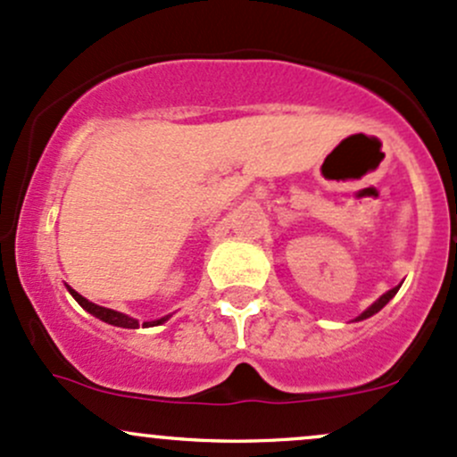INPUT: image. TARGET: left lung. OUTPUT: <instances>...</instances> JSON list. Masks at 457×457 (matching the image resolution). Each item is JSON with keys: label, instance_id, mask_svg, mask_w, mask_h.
I'll return each instance as SVG.
<instances>
[{"label": "left lung", "instance_id": "obj_1", "mask_svg": "<svg viewBox=\"0 0 457 457\" xmlns=\"http://www.w3.org/2000/svg\"><path fill=\"white\" fill-rule=\"evenodd\" d=\"M397 290H399V286H397V288L388 290V293H384V295H382V297H379V299H378V302H375L373 305H369V308H367V310H364V312H362V314H360V317H358V319H355V320H364V319L373 317V314H378V312H379V310H382V308H384V305H386V303H388V302H390V299H393V297H395V295H397Z\"/></svg>", "mask_w": 457, "mask_h": 457}]
</instances>
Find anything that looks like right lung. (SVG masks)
Listing matches in <instances>:
<instances>
[{
	"instance_id": "add662e5",
	"label": "right lung",
	"mask_w": 457,
	"mask_h": 457,
	"mask_svg": "<svg viewBox=\"0 0 457 457\" xmlns=\"http://www.w3.org/2000/svg\"><path fill=\"white\" fill-rule=\"evenodd\" d=\"M67 288H69V293H71V297L75 299V302L82 305V308L87 310V312L93 314V317H97L99 320H104V323L114 325V328H128V329H137L138 328V320L137 319L128 317V314H123V312H117V310H110V308H104V305H97V303L88 302L87 297H82V295H79L78 290H73L71 286H67ZM167 319L169 317H162V319H158V320H145L143 328H154V325L164 323V320H167Z\"/></svg>"
}]
</instances>
